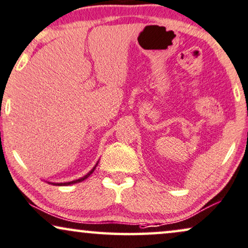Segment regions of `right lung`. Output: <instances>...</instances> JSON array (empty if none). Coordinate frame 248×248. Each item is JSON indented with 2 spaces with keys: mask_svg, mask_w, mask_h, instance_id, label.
I'll use <instances>...</instances> for the list:
<instances>
[{
  "mask_svg": "<svg viewBox=\"0 0 248 248\" xmlns=\"http://www.w3.org/2000/svg\"><path fill=\"white\" fill-rule=\"evenodd\" d=\"M96 166H97V164H96ZM96 166H95V167L93 168V169H92V170L90 171V172H88L87 174H86V176H85V177H81V178H80V179H77V180H74V181H69V183H61V184H53V185H58V186H68V185H71V184H76V183H80V181H82V180H85V179H86V178H88V177H90V176H91V174H92V173H93V172H94V170H95V168H96Z\"/></svg>",
  "mask_w": 248,
  "mask_h": 248,
  "instance_id": "1",
  "label": "right lung"
}]
</instances>
